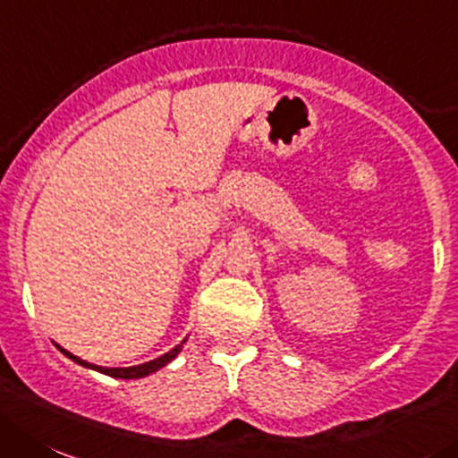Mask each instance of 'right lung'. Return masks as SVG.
<instances>
[{
	"mask_svg": "<svg viewBox=\"0 0 458 458\" xmlns=\"http://www.w3.org/2000/svg\"><path fill=\"white\" fill-rule=\"evenodd\" d=\"M185 341H187V339H182L181 344L176 345V348L169 350V352H165V354H162V357L151 359V361H144V364H140V366H128V369H106V366L89 364V361H83V359L76 357V354L67 352V350L61 348V345H58V344H55V348L61 350V352L65 354L67 359H72V361H76V364H79V366H85V369H89V370H97V373H104V375H108V377H117V379H140V377H147V375L156 373V370H160L162 366H166V364H169V361H174V359L178 357V352H181V350H182V344H185Z\"/></svg>",
	"mask_w": 458,
	"mask_h": 458,
	"instance_id": "right-lung-1",
	"label": "right lung"
}]
</instances>
